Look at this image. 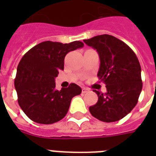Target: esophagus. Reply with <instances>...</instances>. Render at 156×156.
I'll return each mask as SVG.
<instances>
[{"label":"esophagus","instance_id":"1","mask_svg":"<svg viewBox=\"0 0 156 156\" xmlns=\"http://www.w3.org/2000/svg\"><path fill=\"white\" fill-rule=\"evenodd\" d=\"M88 91H89V90L87 87H83V89H82V92L83 93H87Z\"/></svg>","mask_w":156,"mask_h":156}]
</instances>
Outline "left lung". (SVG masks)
Segmentation results:
<instances>
[{"label":"left lung","mask_w":156,"mask_h":156,"mask_svg":"<svg viewBox=\"0 0 156 156\" xmlns=\"http://www.w3.org/2000/svg\"><path fill=\"white\" fill-rule=\"evenodd\" d=\"M83 41L97 51L100 60L97 76L107 88L105 94L94 90L98 101L89 111L101 121H119L136 106L142 91L138 57L126 43L112 35H97Z\"/></svg>","instance_id":"obj_1"}]
</instances>
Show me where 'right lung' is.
Here are the masks:
<instances>
[{"instance_id": "add662e5", "label": "right lung", "mask_w": 156, "mask_h": 156, "mask_svg": "<svg viewBox=\"0 0 156 156\" xmlns=\"http://www.w3.org/2000/svg\"><path fill=\"white\" fill-rule=\"evenodd\" d=\"M83 45L81 41H44L30 48L21 59L14 86L18 104L31 121L48 125L66 116L72 98L80 95L82 89L71 83L69 87L56 90L55 78L64 69L66 54Z\"/></svg>"}]
</instances>
